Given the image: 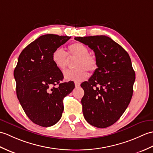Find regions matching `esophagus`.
Masks as SVG:
<instances>
[{
    "label": "esophagus",
    "instance_id": "1",
    "mask_svg": "<svg viewBox=\"0 0 153 153\" xmlns=\"http://www.w3.org/2000/svg\"><path fill=\"white\" fill-rule=\"evenodd\" d=\"M74 85H75L76 88H79L80 86V84L79 82H75L74 83Z\"/></svg>",
    "mask_w": 153,
    "mask_h": 153
}]
</instances>
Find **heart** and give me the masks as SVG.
I'll use <instances>...</instances> for the list:
<instances>
[{
    "label": "heart",
    "mask_w": 153,
    "mask_h": 153,
    "mask_svg": "<svg viewBox=\"0 0 153 153\" xmlns=\"http://www.w3.org/2000/svg\"><path fill=\"white\" fill-rule=\"evenodd\" d=\"M89 53L87 46L80 42H74L68 46L66 53L61 48H57L52 54V61L55 66L63 69L67 65V56L76 57L74 62L75 69L67 70L63 73L64 79L68 81L81 82L86 79L88 74L86 69L92 73L97 69L96 57Z\"/></svg>",
    "instance_id": "b5f03b06"
}]
</instances>
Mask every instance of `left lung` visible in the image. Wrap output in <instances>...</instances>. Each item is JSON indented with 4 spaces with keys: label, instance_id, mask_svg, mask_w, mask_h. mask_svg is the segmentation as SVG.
I'll return each mask as SVG.
<instances>
[{
    "label": "left lung",
    "instance_id": "left-lung-1",
    "mask_svg": "<svg viewBox=\"0 0 153 153\" xmlns=\"http://www.w3.org/2000/svg\"><path fill=\"white\" fill-rule=\"evenodd\" d=\"M94 50L97 68L88 81L81 84L84 117L100 128H107L119 119L133 95L135 73L128 52L105 35L75 37Z\"/></svg>",
    "mask_w": 153,
    "mask_h": 153
}]
</instances>
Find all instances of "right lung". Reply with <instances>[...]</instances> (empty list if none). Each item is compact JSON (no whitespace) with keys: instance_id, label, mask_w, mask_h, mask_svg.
Returning a JSON list of instances; mask_svg holds the SVG:
<instances>
[{"instance_id":"add662e5","label":"right lung","mask_w":153,"mask_h":153,"mask_svg":"<svg viewBox=\"0 0 153 153\" xmlns=\"http://www.w3.org/2000/svg\"><path fill=\"white\" fill-rule=\"evenodd\" d=\"M70 39L40 36L23 50L13 71L19 103L29 119L40 126H52L60 120L63 98L74 88L72 81L61 82L63 73L52 61L53 51Z\"/></svg>"}]
</instances>
